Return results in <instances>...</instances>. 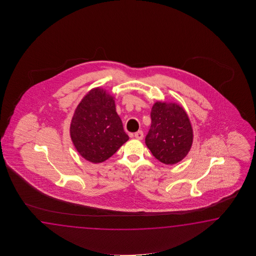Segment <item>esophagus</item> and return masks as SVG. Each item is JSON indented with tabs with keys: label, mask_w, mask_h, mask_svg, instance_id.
Wrapping results in <instances>:
<instances>
[{
	"label": "esophagus",
	"mask_w": 256,
	"mask_h": 256,
	"mask_svg": "<svg viewBox=\"0 0 256 256\" xmlns=\"http://www.w3.org/2000/svg\"><path fill=\"white\" fill-rule=\"evenodd\" d=\"M134 137H136V139L142 140V137H144V132H142V130H138V132H134Z\"/></svg>",
	"instance_id": "esophagus-1"
}]
</instances>
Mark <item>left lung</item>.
<instances>
[{
  "mask_svg": "<svg viewBox=\"0 0 256 256\" xmlns=\"http://www.w3.org/2000/svg\"><path fill=\"white\" fill-rule=\"evenodd\" d=\"M146 137L152 156L166 164L181 161L190 150L193 132L185 110L176 104L156 102Z\"/></svg>",
  "mask_w": 256,
  "mask_h": 256,
  "instance_id": "8db88e82",
  "label": "left lung"
}]
</instances>
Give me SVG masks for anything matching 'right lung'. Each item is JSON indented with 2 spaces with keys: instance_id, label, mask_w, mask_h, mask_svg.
<instances>
[{
  "instance_id": "add662e5",
  "label": "right lung",
  "mask_w": 256,
  "mask_h": 256,
  "mask_svg": "<svg viewBox=\"0 0 256 256\" xmlns=\"http://www.w3.org/2000/svg\"><path fill=\"white\" fill-rule=\"evenodd\" d=\"M70 136L80 154L92 163L107 160L129 139L114 97L100 88L90 90L78 105Z\"/></svg>"
}]
</instances>
